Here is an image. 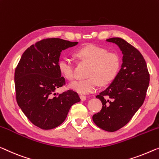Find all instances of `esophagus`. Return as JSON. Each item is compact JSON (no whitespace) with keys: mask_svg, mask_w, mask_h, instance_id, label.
I'll use <instances>...</instances> for the list:
<instances>
[{"mask_svg":"<svg viewBox=\"0 0 159 159\" xmlns=\"http://www.w3.org/2000/svg\"><path fill=\"white\" fill-rule=\"evenodd\" d=\"M80 99H81V101H85L87 98L86 96H84V95H80Z\"/></svg>","mask_w":159,"mask_h":159,"instance_id":"esophagus-1","label":"esophagus"}]
</instances>
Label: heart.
Returning a JSON list of instances; mask_svg holds the SVG:
<instances>
[{
	"label": "heart",
	"mask_w": 159,
	"mask_h": 159,
	"mask_svg": "<svg viewBox=\"0 0 159 159\" xmlns=\"http://www.w3.org/2000/svg\"><path fill=\"white\" fill-rule=\"evenodd\" d=\"M75 55L80 60L91 64L87 72V79L77 80L70 84L72 89L80 94H86L96 91L99 82L102 84H109L119 72V56L100 46L92 44L84 45L76 50ZM58 69L66 79H74V66L69 58H62L58 62Z\"/></svg>",
	"instance_id": "1"
}]
</instances>
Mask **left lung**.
<instances>
[{
	"instance_id": "1",
	"label": "left lung",
	"mask_w": 159,
	"mask_h": 159,
	"mask_svg": "<svg viewBox=\"0 0 159 159\" xmlns=\"http://www.w3.org/2000/svg\"><path fill=\"white\" fill-rule=\"evenodd\" d=\"M107 41L119 46L123 63L111 84L96 96L101 100L102 108L92 119L100 129L113 132L125 126L143 104L150 75L137 49L122 38H111Z\"/></svg>"
}]
</instances>
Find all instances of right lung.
Masks as SVG:
<instances>
[{"instance_id":"add662e5","label":"right lung","mask_w":159,"mask_h":159,"mask_svg":"<svg viewBox=\"0 0 159 159\" xmlns=\"http://www.w3.org/2000/svg\"><path fill=\"white\" fill-rule=\"evenodd\" d=\"M77 43L60 38L43 39L27 49L17 65V103L29 120L39 128L48 130L60 126L70 107L80 101L73 90L52 96L56 89L65 84L58 69L60 53Z\"/></svg>"}]
</instances>
